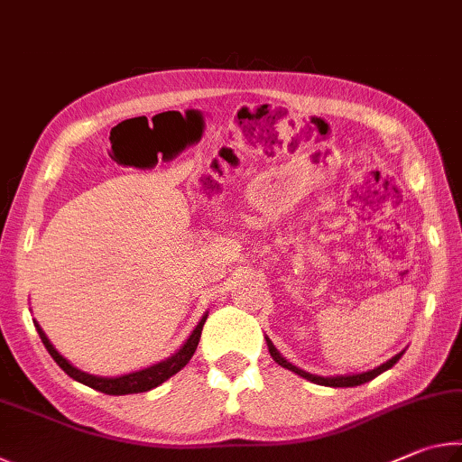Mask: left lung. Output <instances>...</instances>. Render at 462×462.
<instances>
[{
  "label": "left lung",
  "instance_id": "1",
  "mask_svg": "<svg viewBox=\"0 0 462 462\" xmlns=\"http://www.w3.org/2000/svg\"><path fill=\"white\" fill-rule=\"evenodd\" d=\"M267 346H269V353H271V356H273V361H275L277 365L283 366V369H289V371L297 373V374H300V377H303V379H308V381H311V383H318V385H324V387H356V385H363V383L374 379V377H377V374H381L383 371L391 369V366H393L397 361H400L402 355H403V353L395 355L393 358H389L387 363H383L381 366H377V369L366 371V373H361V374H344V377H318V374H310V373H306V371L297 369L295 365L287 363L285 358L277 353V348L273 346V342H271L269 338H267Z\"/></svg>",
  "mask_w": 462,
  "mask_h": 462
}]
</instances>
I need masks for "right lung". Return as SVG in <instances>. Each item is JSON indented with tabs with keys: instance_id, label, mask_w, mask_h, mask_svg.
Here are the masks:
<instances>
[{
	"instance_id": "obj_1",
	"label": "right lung",
	"mask_w": 462,
	"mask_h": 462,
	"mask_svg": "<svg viewBox=\"0 0 462 462\" xmlns=\"http://www.w3.org/2000/svg\"><path fill=\"white\" fill-rule=\"evenodd\" d=\"M206 318L203 316L199 319V324L195 326V330L191 332L189 338L183 344L181 348L177 350V353L167 358V361H162L154 366H148V369L143 371H136V373H130V374H122V377H114V379H106V377H96V374H88L79 369H75V366L67 361V358H62L57 348L52 346L46 338V334L42 332V328L36 326L38 336H41L42 344L49 350V355L54 358V363H57L62 371H65L69 377L83 383V385H88L96 391H101V393L106 395H128V393H144V391H151L154 387H159L162 381H167L169 377H173L175 373H179L183 369V366L189 363V358L193 356L195 348H198L199 338H201V330H203V324H206Z\"/></svg>"
}]
</instances>
